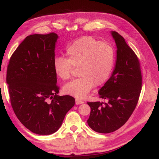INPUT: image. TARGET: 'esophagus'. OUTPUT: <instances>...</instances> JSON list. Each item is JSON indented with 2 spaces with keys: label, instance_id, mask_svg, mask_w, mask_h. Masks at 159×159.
I'll use <instances>...</instances> for the list:
<instances>
[{
  "label": "esophagus",
  "instance_id": "34e87169",
  "mask_svg": "<svg viewBox=\"0 0 159 159\" xmlns=\"http://www.w3.org/2000/svg\"><path fill=\"white\" fill-rule=\"evenodd\" d=\"M75 103L76 105H80V104H83L84 103V101L80 100V99H76L75 100Z\"/></svg>",
  "mask_w": 159,
  "mask_h": 159
}]
</instances>
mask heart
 <instances>
[{
    "label": "heart",
    "mask_w": 159,
    "mask_h": 159,
    "mask_svg": "<svg viewBox=\"0 0 159 159\" xmlns=\"http://www.w3.org/2000/svg\"><path fill=\"white\" fill-rule=\"evenodd\" d=\"M67 58L56 57L54 68L62 80L70 77L73 67L78 69L79 78L72 80L63 87L67 95L83 99L93 87L101 86L110 77L116 61L114 48L90 36L83 37L66 48Z\"/></svg>",
    "instance_id": "heart-1"
}]
</instances>
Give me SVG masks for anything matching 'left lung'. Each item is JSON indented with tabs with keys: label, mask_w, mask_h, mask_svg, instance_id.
Masks as SVG:
<instances>
[{
	"label": "left lung",
	"mask_w": 159,
	"mask_h": 159,
	"mask_svg": "<svg viewBox=\"0 0 159 159\" xmlns=\"http://www.w3.org/2000/svg\"><path fill=\"white\" fill-rule=\"evenodd\" d=\"M117 47L116 62L110 78L99 91L107 103L88 102L91 113L87 120L92 129L110 133L124 125L136 108L142 88L139 60L124 38L111 31Z\"/></svg>",
	"instance_id": "8db88e82"
}]
</instances>
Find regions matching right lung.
<instances>
[{"label":"right lung","mask_w":159,"mask_h":159,"mask_svg":"<svg viewBox=\"0 0 159 159\" xmlns=\"http://www.w3.org/2000/svg\"><path fill=\"white\" fill-rule=\"evenodd\" d=\"M58 36L51 33L26 37L11 56L7 83L12 107L19 120L39 135L56 132L75 99L59 96L54 68Z\"/></svg>","instance_id":"add662e5"}]
</instances>
